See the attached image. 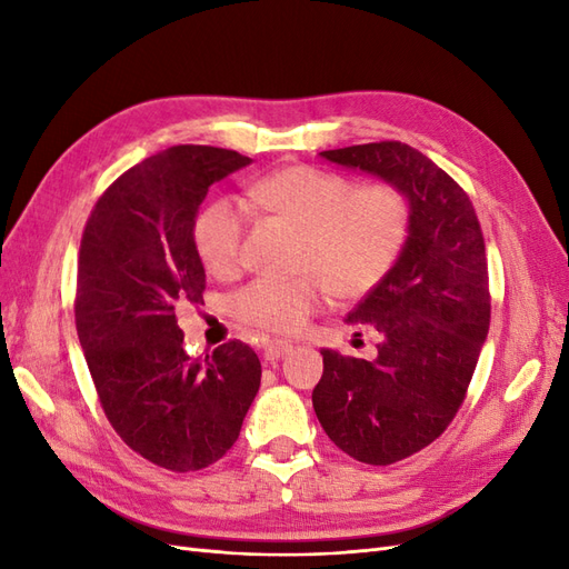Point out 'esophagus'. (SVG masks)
<instances>
[{
	"mask_svg": "<svg viewBox=\"0 0 569 569\" xmlns=\"http://www.w3.org/2000/svg\"><path fill=\"white\" fill-rule=\"evenodd\" d=\"M287 351H291V343L282 341V339H270L263 343V356H266V360H270V363L280 360Z\"/></svg>",
	"mask_w": 569,
	"mask_h": 569,
	"instance_id": "obj_1",
	"label": "esophagus"
}]
</instances>
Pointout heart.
<instances>
[{
  "label": "heart",
  "instance_id": "1",
  "mask_svg": "<svg viewBox=\"0 0 569 569\" xmlns=\"http://www.w3.org/2000/svg\"><path fill=\"white\" fill-rule=\"evenodd\" d=\"M253 201L301 228L295 280L261 278L230 299V313L256 332L295 335L316 316L327 289L341 299L366 297L399 261L410 206L389 182L356 184L316 166H287L251 187ZM194 247L216 278H232L244 261L247 211L237 199L206 203L194 220Z\"/></svg>",
  "mask_w": 569,
  "mask_h": 569
}]
</instances>
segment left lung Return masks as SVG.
Returning a JSON list of instances; mask_svg holds the SVG:
<instances>
[{
  "label": "left lung",
  "instance_id": "1",
  "mask_svg": "<svg viewBox=\"0 0 569 569\" xmlns=\"http://www.w3.org/2000/svg\"><path fill=\"white\" fill-rule=\"evenodd\" d=\"M399 187L410 230L387 278L347 316L382 335L377 358L322 349L316 416L339 449L368 465L418 453L451 425L489 332V270L465 189L403 142L320 151Z\"/></svg>",
  "mask_w": 569,
  "mask_h": 569
}]
</instances>
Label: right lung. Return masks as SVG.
Returning a JSON list of instances; mask_svg holds the SVG:
<instances>
[{"label": "right lung", "instance_id": "obj_1", "mask_svg": "<svg viewBox=\"0 0 569 569\" xmlns=\"http://www.w3.org/2000/svg\"><path fill=\"white\" fill-rule=\"evenodd\" d=\"M251 159L180 144L126 170L82 232L76 327L99 403L132 451L192 472L226 456L261 387L239 339L189 358L176 308L199 303L206 272L194 220L209 187Z\"/></svg>", "mask_w": 569, "mask_h": 569}]
</instances>
